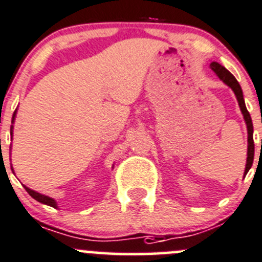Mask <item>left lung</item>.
I'll use <instances>...</instances> for the list:
<instances>
[{
	"mask_svg": "<svg viewBox=\"0 0 262 262\" xmlns=\"http://www.w3.org/2000/svg\"><path fill=\"white\" fill-rule=\"evenodd\" d=\"M211 69L214 70L217 74V77L223 80L227 85H229L233 90V92L235 93V97H237L238 103H239L241 111L243 114V118H245L246 124H247V130H248V152H247V164H246V170L245 175L247 174L248 170L251 169L253 162V155H255V143H253V125H252V119H251L250 113L247 111L245 105V100H243V92L242 88H241L239 83L237 82V79L234 78V75L230 72H228L224 67H222L220 63L217 62H211Z\"/></svg>",
	"mask_w": 262,
	"mask_h": 262,
	"instance_id": "obj_1",
	"label": "left lung"
}]
</instances>
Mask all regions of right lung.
I'll list each match as a JSON object with an SVG mask.
<instances>
[{
    "label": "right lung",
    "mask_w": 262,
    "mask_h": 262,
    "mask_svg": "<svg viewBox=\"0 0 262 262\" xmlns=\"http://www.w3.org/2000/svg\"><path fill=\"white\" fill-rule=\"evenodd\" d=\"M12 121H14V118H12ZM25 189H27V192L29 193L30 195H32L33 199L37 200V201H38V202H40V204L48 205V206H51V207H56V202H55V200L50 199V197H47V195L40 194V193L34 192V190L29 189V188H27V187H25Z\"/></svg>",
    "instance_id": "right-lung-1"
}]
</instances>
